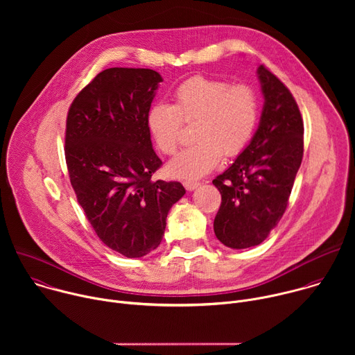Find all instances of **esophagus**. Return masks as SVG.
<instances>
[{"label": "esophagus", "instance_id": "1", "mask_svg": "<svg viewBox=\"0 0 355 355\" xmlns=\"http://www.w3.org/2000/svg\"><path fill=\"white\" fill-rule=\"evenodd\" d=\"M199 185H200V182H196V181H185V182H184V187H185L187 191H193V189H196Z\"/></svg>", "mask_w": 355, "mask_h": 355}]
</instances>
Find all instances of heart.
Segmentation results:
<instances>
[{
	"label": "heart",
	"instance_id": "1",
	"mask_svg": "<svg viewBox=\"0 0 355 355\" xmlns=\"http://www.w3.org/2000/svg\"><path fill=\"white\" fill-rule=\"evenodd\" d=\"M184 122L195 123L193 146L168 164V173L196 180L215 170L222 156L234 157L248 144L259 121V99L248 85L195 76L174 91V105L159 103L147 112V128L164 155H174Z\"/></svg>",
	"mask_w": 355,
	"mask_h": 355
}]
</instances>
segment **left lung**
<instances>
[{
  "instance_id": "1",
  "label": "left lung",
  "mask_w": 355,
  "mask_h": 355,
  "mask_svg": "<svg viewBox=\"0 0 355 355\" xmlns=\"http://www.w3.org/2000/svg\"><path fill=\"white\" fill-rule=\"evenodd\" d=\"M259 128L234 163L212 182L222 195L214 222L220 243L247 248L263 243L281 220L303 157V122L291 91L264 66Z\"/></svg>"
}]
</instances>
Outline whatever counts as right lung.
<instances>
[{"label": "right lung", "mask_w": 355, "mask_h": 355, "mask_svg": "<svg viewBox=\"0 0 355 355\" xmlns=\"http://www.w3.org/2000/svg\"><path fill=\"white\" fill-rule=\"evenodd\" d=\"M162 76L150 69L101 71L74 98L66 123V163L78 204L96 236L128 259L159 247L185 188L155 181L160 168L147 112Z\"/></svg>", "instance_id": "obj_1"}]
</instances>
